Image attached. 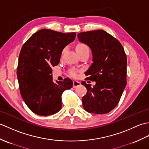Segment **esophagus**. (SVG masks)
I'll return each mask as SVG.
<instances>
[{"label": "esophagus", "instance_id": "1", "mask_svg": "<svg viewBox=\"0 0 149 149\" xmlns=\"http://www.w3.org/2000/svg\"><path fill=\"white\" fill-rule=\"evenodd\" d=\"M80 85H81V83L79 81H73V88H77V86H79Z\"/></svg>", "mask_w": 149, "mask_h": 149}]
</instances>
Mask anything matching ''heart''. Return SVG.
<instances>
[{
	"mask_svg": "<svg viewBox=\"0 0 149 149\" xmlns=\"http://www.w3.org/2000/svg\"><path fill=\"white\" fill-rule=\"evenodd\" d=\"M76 50H89L88 47L84 43H79L78 45L76 46V48H75ZM70 74L73 76H75V72L74 70H71Z\"/></svg>",
	"mask_w": 149,
	"mask_h": 149,
	"instance_id": "b5f03b06",
	"label": "heart"
}]
</instances>
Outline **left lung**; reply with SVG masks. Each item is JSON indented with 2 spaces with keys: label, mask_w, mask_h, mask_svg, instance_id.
<instances>
[{
  "label": "left lung",
  "mask_w": 149,
  "mask_h": 149,
  "mask_svg": "<svg viewBox=\"0 0 149 149\" xmlns=\"http://www.w3.org/2000/svg\"><path fill=\"white\" fill-rule=\"evenodd\" d=\"M77 37L91 49L93 63L85 74L86 79L96 83L91 87L81 82L87 89L82 99L83 108L91 113H109L117 106L127 84L124 49L118 40L102 29L82 32Z\"/></svg>",
  "instance_id": "left-lung-1"
}]
</instances>
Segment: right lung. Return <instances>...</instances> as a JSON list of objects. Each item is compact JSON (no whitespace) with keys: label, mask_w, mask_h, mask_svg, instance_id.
<instances>
[{"label":"right lung","mask_w":149,"mask_h":149,"mask_svg":"<svg viewBox=\"0 0 149 149\" xmlns=\"http://www.w3.org/2000/svg\"><path fill=\"white\" fill-rule=\"evenodd\" d=\"M76 33L43 29L34 33L22 47L17 78L21 96L27 107L41 116L52 115L61 109V95L73 86L68 78L54 83L52 66L58 65L63 49Z\"/></svg>","instance_id":"right-lung-1"}]
</instances>
